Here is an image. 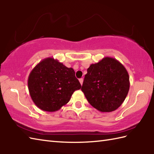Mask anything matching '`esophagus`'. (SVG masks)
Segmentation results:
<instances>
[{"label":"esophagus","mask_w":154,"mask_h":154,"mask_svg":"<svg viewBox=\"0 0 154 154\" xmlns=\"http://www.w3.org/2000/svg\"><path fill=\"white\" fill-rule=\"evenodd\" d=\"M79 82H80V83H81V85H83V79H82V78H81V79H79Z\"/></svg>","instance_id":"34e87169"}]
</instances>
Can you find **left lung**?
Instances as JSON below:
<instances>
[{
  "mask_svg": "<svg viewBox=\"0 0 154 154\" xmlns=\"http://www.w3.org/2000/svg\"><path fill=\"white\" fill-rule=\"evenodd\" d=\"M129 75L120 61L105 57L87 69L81 91L88 102L102 112L116 110L128 93Z\"/></svg>",
  "mask_w": 154,
  "mask_h": 154,
  "instance_id": "8db88e82",
  "label": "left lung"
}]
</instances>
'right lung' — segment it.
<instances>
[{
    "label": "right lung",
    "instance_id": "1",
    "mask_svg": "<svg viewBox=\"0 0 154 154\" xmlns=\"http://www.w3.org/2000/svg\"><path fill=\"white\" fill-rule=\"evenodd\" d=\"M28 86L34 104L47 112L60 110L81 87L73 69L53 57L44 59L35 65L28 76Z\"/></svg>",
    "mask_w": 154,
    "mask_h": 154
}]
</instances>
